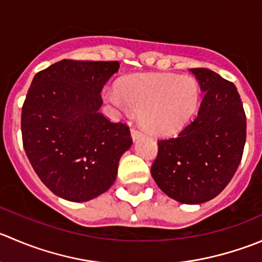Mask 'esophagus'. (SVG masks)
<instances>
[{
  "mask_svg": "<svg viewBox=\"0 0 262 262\" xmlns=\"http://www.w3.org/2000/svg\"><path fill=\"white\" fill-rule=\"evenodd\" d=\"M142 136V132L141 130H138V129H136V128H133L132 129V138L134 139V141H136L137 138H139V137Z\"/></svg>",
  "mask_w": 262,
  "mask_h": 262,
  "instance_id": "1",
  "label": "esophagus"
}]
</instances>
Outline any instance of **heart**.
<instances>
[{"label":"heart","instance_id":"obj_1","mask_svg":"<svg viewBox=\"0 0 262 262\" xmlns=\"http://www.w3.org/2000/svg\"><path fill=\"white\" fill-rule=\"evenodd\" d=\"M105 97L120 110H139V123L156 136L177 133L194 115L199 82L188 75L134 74L123 78Z\"/></svg>","mask_w":262,"mask_h":262}]
</instances>
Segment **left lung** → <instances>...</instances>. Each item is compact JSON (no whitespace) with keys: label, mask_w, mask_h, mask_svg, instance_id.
Wrapping results in <instances>:
<instances>
[{"label":"left lung","mask_w":262,"mask_h":262,"mask_svg":"<svg viewBox=\"0 0 262 262\" xmlns=\"http://www.w3.org/2000/svg\"><path fill=\"white\" fill-rule=\"evenodd\" d=\"M204 92L201 106L174 138L160 139L151 174L180 204H204L228 185L242 160L246 114L237 88L212 70L190 69Z\"/></svg>","instance_id":"obj_1"}]
</instances>
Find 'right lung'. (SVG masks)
Returning <instances> with one entry per match:
<instances>
[{"label": "right lung", "mask_w": 262, "mask_h": 262, "mask_svg": "<svg viewBox=\"0 0 262 262\" xmlns=\"http://www.w3.org/2000/svg\"><path fill=\"white\" fill-rule=\"evenodd\" d=\"M118 61L61 60L33 78L21 108L25 154L56 195L84 202L114 184L129 126L100 113L101 91Z\"/></svg>", "instance_id": "obj_1"}]
</instances>
